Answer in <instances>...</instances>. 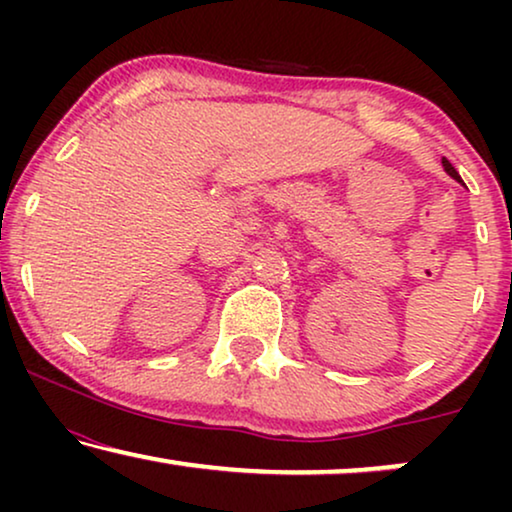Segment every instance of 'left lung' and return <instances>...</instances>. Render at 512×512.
Returning <instances> with one entry per match:
<instances>
[{
	"instance_id": "1",
	"label": "left lung",
	"mask_w": 512,
	"mask_h": 512,
	"mask_svg": "<svg viewBox=\"0 0 512 512\" xmlns=\"http://www.w3.org/2000/svg\"><path fill=\"white\" fill-rule=\"evenodd\" d=\"M443 167H445V172H447V174H450V177H452V179H457V181H461V177H459V172H457V170H454V167H452V163H450V160H447V158H443Z\"/></svg>"
}]
</instances>
